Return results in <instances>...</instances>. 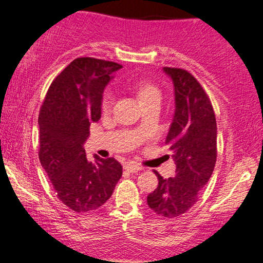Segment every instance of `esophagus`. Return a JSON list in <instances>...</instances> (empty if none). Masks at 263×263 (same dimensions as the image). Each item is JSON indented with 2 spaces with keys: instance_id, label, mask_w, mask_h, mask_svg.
Segmentation results:
<instances>
[{
  "instance_id": "esophagus-1",
  "label": "esophagus",
  "mask_w": 263,
  "mask_h": 263,
  "mask_svg": "<svg viewBox=\"0 0 263 263\" xmlns=\"http://www.w3.org/2000/svg\"><path fill=\"white\" fill-rule=\"evenodd\" d=\"M125 171L129 172V173H136V172L142 171L141 165L136 164V163H128V164L125 165Z\"/></svg>"
}]
</instances>
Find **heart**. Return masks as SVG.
<instances>
[{
    "instance_id": "heart-1",
    "label": "heart",
    "mask_w": 263,
    "mask_h": 263,
    "mask_svg": "<svg viewBox=\"0 0 263 263\" xmlns=\"http://www.w3.org/2000/svg\"><path fill=\"white\" fill-rule=\"evenodd\" d=\"M129 86L135 90L137 93L138 99L142 104L153 100V99H159L161 100V91L153 84L147 83L144 80H134L129 83ZM114 104V96L110 91H105L101 98V111L104 114L108 112L111 110V106Z\"/></svg>"
}]
</instances>
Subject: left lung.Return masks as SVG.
I'll return each instance as SVG.
<instances>
[{
    "label": "left lung",
    "mask_w": 263,
    "mask_h": 263,
    "mask_svg": "<svg viewBox=\"0 0 263 263\" xmlns=\"http://www.w3.org/2000/svg\"><path fill=\"white\" fill-rule=\"evenodd\" d=\"M176 93V112L165 144L174 153L176 177L164 179L147 197L148 206L165 219L186 213L198 201L215 167L216 119L210 98L188 70L164 66Z\"/></svg>",
    "instance_id": "left-lung-1"
}]
</instances>
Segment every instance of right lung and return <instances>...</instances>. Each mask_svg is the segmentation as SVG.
<instances>
[{
  "instance_id": "1",
  "label": "right lung",
  "mask_w": 263,
  "mask_h": 263,
  "mask_svg": "<svg viewBox=\"0 0 263 263\" xmlns=\"http://www.w3.org/2000/svg\"><path fill=\"white\" fill-rule=\"evenodd\" d=\"M122 65L104 59H74L48 89L39 110V161L57 197L77 213L96 210L110 199L122 176L115 158L87 161L83 143L90 123L101 117V98Z\"/></svg>"
}]
</instances>
